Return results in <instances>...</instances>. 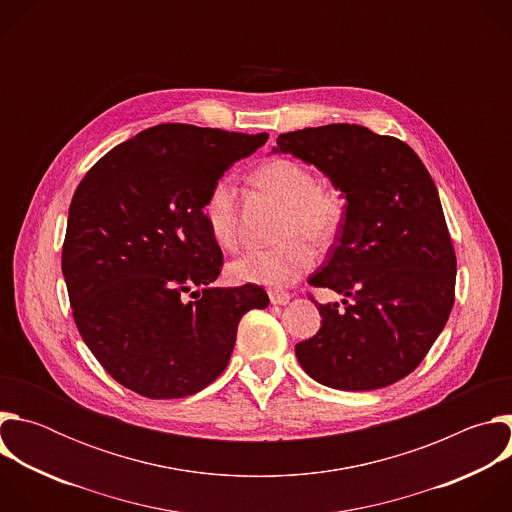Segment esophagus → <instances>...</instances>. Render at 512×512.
I'll list each match as a JSON object with an SVG mask.
<instances>
[{"mask_svg":"<svg viewBox=\"0 0 512 512\" xmlns=\"http://www.w3.org/2000/svg\"><path fill=\"white\" fill-rule=\"evenodd\" d=\"M269 300H271V304H273V306H285V304H289L291 296L287 294V291L271 289V291H269Z\"/></svg>","mask_w":512,"mask_h":512,"instance_id":"34e87169","label":"esophagus"}]
</instances>
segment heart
Here are the masks:
<instances>
[{
  "label": "heart",
  "mask_w": 512,
  "mask_h": 512,
  "mask_svg": "<svg viewBox=\"0 0 512 512\" xmlns=\"http://www.w3.org/2000/svg\"><path fill=\"white\" fill-rule=\"evenodd\" d=\"M255 182L285 202L279 233L287 239L273 247L243 253L229 263L227 271L235 283L287 285L316 261L314 249L304 237L316 245H328L336 237L344 218V202L336 190L318 186L312 170L287 158L259 166ZM200 214L210 239L218 247H237V186L231 178L223 176L210 186Z\"/></svg>",
  "instance_id": "heart-1"
}]
</instances>
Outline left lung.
<instances>
[{
  "label": "left lung",
  "instance_id": "1",
  "mask_svg": "<svg viewBox=\"0 0 512 512\" xmlns=\"http://www.w3.org/2000/svg\"><path fill=\"white\" fill-rule=\"evenodd\" d=\"M273 152L316 166L346 198L336 245L308 279L344 308L316 302L322 326L296 344L302 369L340 391L397 383L454 306L456 253L429 172L405 141L348 123L281 133Z\"/></svg>",
  "mask_w": 512,
  "mask_h": 512
}]
</instances>
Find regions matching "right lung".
I'll return each mask as SVG.
<instances>
[{"instance_id": "obj_1", "label": "right lung", "mask_w": 512, "mask_h": 512, "mask_svg": "<svg viewBox=\"0 0 512 512\" xmlns=\"http://www.w3.org/2000/svg\"><path fill=\"white\" fill-rule=\"evenodd\" d=\"M267 137L156 125L105 154L72 196L62 245L72 318L103 369L141 397L208 387L241 318L269 304L253 283L210 287L223 253L200 214L210 186Z\"/></svg>"}]
</instances>
